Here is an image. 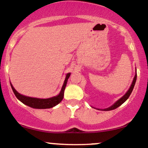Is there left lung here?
I'll list each match as a JSON object with an SVG mask.
<instances>
[{"label":"left lung","instance_id":"1","mask_svg":"<svg viewBox=\"0 0 148 148\" xmlns=\"http://www.w3.org/2000/svg\"><path fill=\"white\" fill-rule=\"evenodd\" d=\"M136 78H137V74H135V76H134V80H133V82H132V85H131L130 89L128 90V91L127 92L126 94L123 97H122L120 99H119L118 101H116V102L114 103V104H113L112 106H111L110 107H108V108H104V109H101V111H111V110H113V109H115V108H117L118 107H119L120 106H121L123 103L125 102L126 100L128 99L129 97L130 96L131 93H132V90H133L134 89V86H135V84H136ZM99 110V109H98ZM101 110V109H100Z\"/></svg>","mask_w":148,"mask_h":148}]
</instances>
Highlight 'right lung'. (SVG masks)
<instances>
[{"label": "right lung", "instance_id": "1", "mask_svg": "<svg viewBox=\"0 0 148 148\" xmlns=\"http://www.w3.org/2000/svg\"><path fill=\"white\" fill-rule=\"evenodd\" d=\"M70 74V73H68V74H67V75H66L63 86H62V89H61L60 92L59 93L58 95L53 97L51 98H48V99H39V98L30 97L22 95L18 93V92L14 89L12 85L11 84H10V85H11L12 89L13 92H14L16 98H17L20 101H21L22 103H24V104L31 107V108H39V109L50 108L56 106L57 104H58V103L62 101V99H63L64 91V89H65L66 85H67V80H68Z\"/></svg>", "mask_w": 148, "mask_h": 148}]
</instances>
